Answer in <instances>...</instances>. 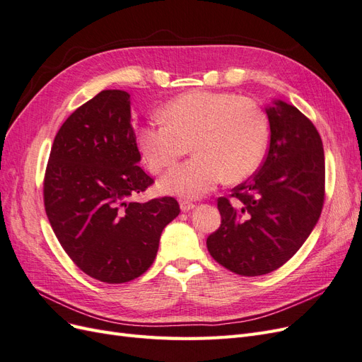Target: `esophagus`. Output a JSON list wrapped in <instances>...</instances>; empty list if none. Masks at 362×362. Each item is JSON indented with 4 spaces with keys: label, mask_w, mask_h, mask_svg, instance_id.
Segmentation results:
<instances>
[{
    "label": "esophagus",
    "mask_w": 362,
    "mask_h": 362,
    "mask_svg": "<svg viewBox=\"0 0 362 362\" xmlns=\"http://www.w3.org/2000/svg\"><path fill=\"white\" fill-rule=\"evenodd\" d=\"M196 205L193 204V202H190V201H181L180 202V208H181V211H184V213H187V211H190V210H193Z\"/></svg>",
    "instance_id": "34e87169"
}]
</instances>
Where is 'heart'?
Returning <instances> with one entry per match:
<instances>
[{"instance_id":"1","label":"heart","mask_w":362,"mask_h":362,"mask_svg":"<svg viewBox=\"0 0 362 362\" xmlns=\"http://www.w3.org/2000/svg\"><path fill=\"white\" fill-rule=\"evenodd\" d=\"M164 122L137 131V145L148 168L160 173L189 154L196 157L164 175L160 190L196 199L223 178L238 182L254 173L264 158L267 117L249 98L225 92H190L163 107Z\"/></svg>"}]
</instances>
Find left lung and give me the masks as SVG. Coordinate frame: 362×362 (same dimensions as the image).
Wrapping results in <instances>:
<instances>
[{"label": "left lung", "instance_id": "1", "mask_svg": "<svg viewBox=\"0 0 362 362\" xmlns=\"http://www.w3.org/2000/svg\"><path fill=\"white\" fill-rule=\"evenodd\" d=\"M267 157L233 189L234 204L218 198L221 228L206 238L211 257L237 275L259 276L300 249L319 221L325 199V152L319 131L298 108L273 100Z\"/></svg>", "mask_w": 362, "mask_h": 362}]
</instances>
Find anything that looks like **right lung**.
<instances>
[{
  "instance_id": "add662e5",
  "label": "right lung",
  "mask_w": 362,
  "mask_h": 362,
  "mask_svg": "<svg viewBox=\"0 0 362 362\" xmlns=\"http://www.w3.org/2000/svg\"><path fill=\"white\" fill-rule=\"evenodd\" d=\"M140 152L125 90H103L64 120L43 182L52 231L86 275L122 284L152 266L163 229L180 214L173 198L131 201L154 182Z\"/></svg>"
}]
</instances>
